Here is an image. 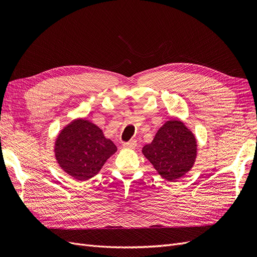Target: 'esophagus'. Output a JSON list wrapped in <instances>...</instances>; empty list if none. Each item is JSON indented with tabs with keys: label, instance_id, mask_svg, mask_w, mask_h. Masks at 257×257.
<instances>
[{
	"label": "esophagus",
	"instance_id": "1",
	"mask_svg": "<svg viewBox=\"0 0 257 257\" xmlns=\"http://www.w3.org/2000/svg\"><path fill=\"white\" fill-rule=\"evenodd\" d=\"M136 146H137V142L135 141V139H132V141L123 144V147L126 148V149H135Z\"/></svg>",
	"mask_w": 257,
	"mask_h": 257
}]
</instances>
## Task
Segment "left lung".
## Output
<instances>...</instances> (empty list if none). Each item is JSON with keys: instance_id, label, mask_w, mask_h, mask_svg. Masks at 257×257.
Segmentation results:
<instances>
[{"instance_id": "1", "label": "left lung", "mask_w": 257, "mask_h": 257, "mask_svg": "<svg viewBox=\"0 0 257 257\" xmlns=\"http://www.w3.org/2000/svg\"><path fill=\"white\" fill-rule=\"evenodd\" d=\"M143 154L162 178L176 181L195 163L197 142L182 121L173 119L159 128L152 143L143 148Z\"/></svg>"}]
</instances>
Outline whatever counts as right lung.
Returning a JSON list of instances; mask_svg holds the SVG:
<instances>
[{"instance_id": "right-lung-1", "label": "right lung", "mask_w": 257, "mask_h": 257, "mask_svg": "<svg viewBox=\"0 0 257 257\" xmlns=\"http://www.w3.org/2000/svg\"><path fill=\"white\" fill-rule=\"evenodd\" d=\"M115 151V145L104 136L103 131L82 118L62 128L54 143V157L59 166L78 181L97 175Z\"/></svg>"}]
</instances>
